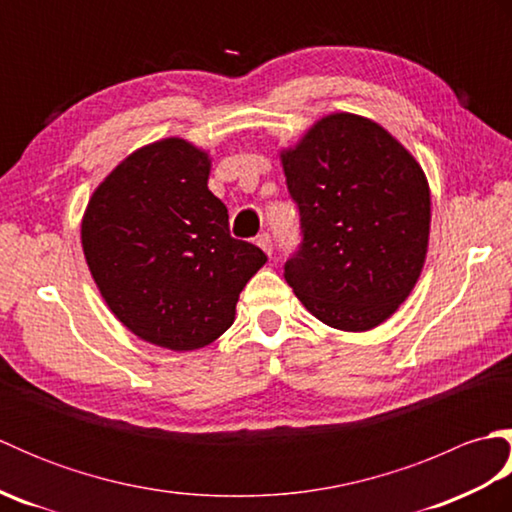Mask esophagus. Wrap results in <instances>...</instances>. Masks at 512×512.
<instances>
[{
    "mask_svg": "<svg viewBox=\"0 0 512 512\" xmlns=\"http://www.w3.org/2000/svg\"><path fill=\"white\" fill-rule=\"evenodd\" d=\"M255 244L259 246V248H262L264 250V253H273V237H270L268 233H262V235H259L257 239H255Z\"/></svg>",
    "mask_w": 512,
    "mask_h": 512,
    "instance_id": "esophagus-1",
    "label": "esophagus"
}]
</instances>
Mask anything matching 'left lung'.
<instances>
[{
    "mask_svg": "<svg viewBox=\"0 0 512 512\" xmlns=\"http://www.w3.org/2000/svg\"><path fill=\"white\" fill-rule=\"evenodd\" d=\"M281 162L301 228L288 286L330 328H376L409 297L427 255L431 198L420 165L354 114L325 116Z\"/></svg>",
    "mask_w": 512,
    "mask_h": 512,
    "instance_id": "obj_1",
    "label": "left lung"
}]
</instances>
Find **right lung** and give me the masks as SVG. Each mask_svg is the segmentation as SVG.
Instances as JSON below:
<instances>
[{"instance_id":"right-lung-1","label":"right lung","mask_w":512,"mask_h":512,"mask_svg":"<svg viewBox=\"0 0 512 512\" xmlns=\"http://www.w3.org/2000/svg\"><path fill=\"white\" fill-rule=\"evenodd\" d=\"M204 151L167 138L125 158L94 191L81 239L107 306L140 339L187 352L233 325L239 292L266 264L231 237L206 187Z\"/></svg>"}]
</instances>
